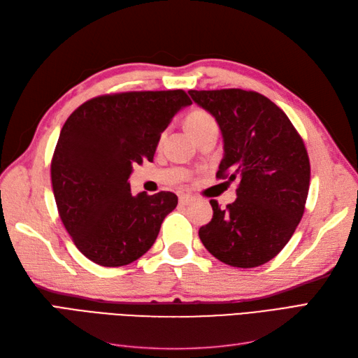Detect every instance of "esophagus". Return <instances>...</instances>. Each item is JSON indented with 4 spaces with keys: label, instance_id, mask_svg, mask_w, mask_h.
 Here are the masks:
<instances>
[{
    "label": "esophagus",
    "instance_id": "1",
    "mask_svg": "<svg viewBox=\"0 0 358 358\" xmlns=\"http://www.w3.org/2000/svg\"><path fill=\"white\" fill-rule=\"evenodd\" d=\"M192 201H194V197L189 196V194H180V196H179V203L183 204V206H187Z\"/></svg>",
    "mask_w": 358,
    "mask_h": 358
}]
</instances>
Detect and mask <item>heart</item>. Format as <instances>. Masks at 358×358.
Listing matches in <instances>:
<instances>
[{"instance_id":"heart-1","label":"heart","mask_w":358,"mask_h":358,"mask_svg":"<svg viewBox=\"0 0 358 358\" xmlns=\"http://www.w3.org/2000/svg\"><path fill=\"white\" fill-rule=\"evenodd\" d=\"M187 128L191 134H196L208 128H216V122L212 115L204 110H196L192 112L187 117Z\"/></svg>"}]
</instances>
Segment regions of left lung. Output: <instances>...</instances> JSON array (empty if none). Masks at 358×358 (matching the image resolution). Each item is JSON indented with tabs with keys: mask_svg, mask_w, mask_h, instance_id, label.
<instances>
[{
	"mask_svg": "<svg viewBox=\"0 0 358 358\" xmlns=\"http://www.w3.org/2000/svg\"><path fill=\"white\" fill-rule=\"evenodd\" d=\"M218 122L224 157L216 178L239 180L237 199L199 230L220 262L242 268L262 266L291 239L305 212L310 164L305 143L288 116L267 96L243 90L188 91Z\"/></svg>",
	"mask_w": 358,
	"mask_h": 358,
	"instance_id": "obj_1",
	"label": "left lung"
}]
</instances>
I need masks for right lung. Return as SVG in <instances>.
<instances>
[{
    "mask_svg": "<svg viewBox=\"0 0 358 358\" xmlns=\"http://www.w3.org/2000/svg\"><path fill=\"white\" fill-rule=\"evenodd\" d=\"M182 90L100 95L64 124L50 164L59 218L79 251L104 267L136 262L178 206L176 194H131L134 164L152 161L161 133L182 107Z\"/></svg>",
    "mask_w": 358,
    "mask_h": 358,
    "instance_id": "right-lung-1",
    "label": "right lung"
}]
</instances>
